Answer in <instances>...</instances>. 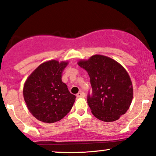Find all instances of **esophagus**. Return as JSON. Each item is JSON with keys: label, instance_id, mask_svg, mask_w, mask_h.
Listing matches in <instances>:
<instances>
[{"label": "esophagus", "instance_id": "esophagus-1", "mask_svg": "<svg viewBox=\"0 0 156 156\" xmlns=\"http://www.w3.org/2000/svg\"><path fill=\"white\" fill-rule=\"evenodd\" d=\"M85 94L83 93V92H81V91L76 95V97L77 98H83L85 97Z\"/></svg>", "mask_w": 156, "mask_h": 156}]
</instances>
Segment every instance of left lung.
<instances>
[{"instance_id":"1","label":"left lung","mask_w":156,"mask_h":156,"mask_svg":"<svg viewBox=\"0 0 156 156\" xmlns=\"http://www.w3.org/2000/svg\"><path fill=\"white\" fill-rule=\"evenodd\" d=\"M78 64L90 78L93 93L87 96V104L93 115L106 122L119 119L133 100L132 83L126 69L114 59L99 54L80 60Z\"/></svg>"}]
</instances>
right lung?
I'll use <instances>...</instances> for the list:
<instances>
[{
    "label": "right lung",
    "mask_w": 156,
    "mask_h": 156,
    "mask_svg": "<svg viewBox=\"0 0 156 156\" xmlns=\"http://www.w3.org/2000/svg\"><path fill=\"white\" fill-rule=\"evenodd\" d=\"M68 64V61H46L26 80L24 100L30 113L39 121L58 122L71 111L76 97L70 93L66 84L61 80Z\"/></svg>",
    "instance_id": "obj_1"
}]
</instances>
